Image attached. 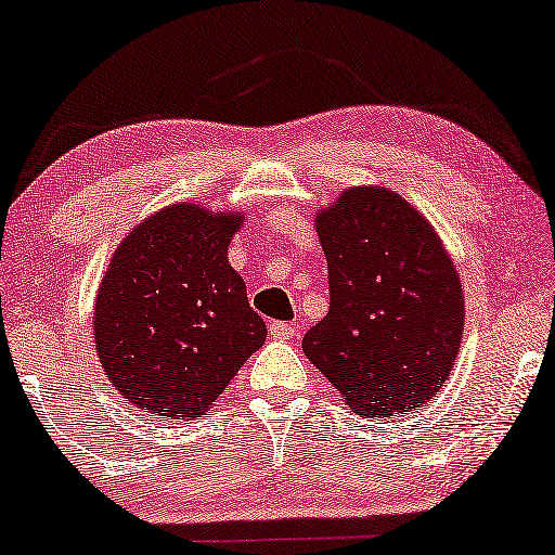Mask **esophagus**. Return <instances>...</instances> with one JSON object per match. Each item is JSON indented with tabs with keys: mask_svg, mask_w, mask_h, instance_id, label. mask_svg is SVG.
<instances>
[{
	"mask_svg": "<svg viewBox=\"0 0 555 555\" xmlns=\"http://www.w3.org/2000/svg\"><path fill=\"white\" fill-rule=\"evenodd\" d=\"M269 332H271V337H274V339H284V341L294 339L296 334H299V330H296L294 324H286V322H271Z\"/></svg>",
	"mask_w": 555,
	"mask_h": 555,
	"instance_id": "esophagus-1",
	"label": "esophagus"
}]
</instances>
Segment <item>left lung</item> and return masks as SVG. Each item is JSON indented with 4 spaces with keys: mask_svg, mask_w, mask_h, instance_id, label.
Segmentation results:
<instances>
[{
    "mask_svg": "<svg viewBox=\"0 0 555 555\" xmlns=\"http://www.w3.org/2000/svg\"><path fill=\"white\" fill-rule=\"evenodd\" d=\"M330 314L304 334L309 362L364 417L433 400L463 339L457 271L433 225L387 189H349L317 216Z\"/></svg>",
    "mask_w": 555,
    "mask_h": 555,
    "instance_id": "1",
    "label": "left lung"
}]
</instances>
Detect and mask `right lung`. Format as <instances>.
<instances>
[{"label": "right lung", "instance_id": "obj_1", "mask_svg": "<svg viewBox=\"0 0 555 555\" xmlns=\"http://www.w3.org/2000/svg\"><path fill=\"white\" fill-rule=\"evenodd\" d=\"M241 221L176 203L115 251L95 301V347L107 379L140 410L203 415L267 341L225 256Z\"/></svg>", "mask_w": 555, "mask_h": 555}]
</instances>
